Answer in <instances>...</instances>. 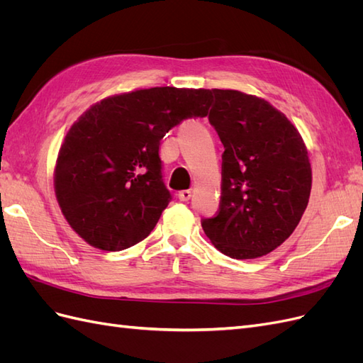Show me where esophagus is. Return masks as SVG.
<instances>
[{
    "label": "esophagus",
    "mask_w": 363,
    "mask_h": 363,
    "mask_svg": "<svg viewBox=\"0 0 363 363\" xmlns=\"http://www.w3.org/2000/svg\"><path fill=\"white\" fill-rule=\"evenodd\" d=\"M191 196H192V192L189 189H184V191L179 192V200L180 201H189Z\"/></svg>",
    "instance_id": "34e87169"
}]
</instances>
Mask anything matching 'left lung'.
Masks as SVG:
<instances>
[{"label": "left lung", "instance_id": "1", "mask_svg": "<svg viewBox=\"0 0 363 363\" xmlns=\"http://www.w3.org/2000/svg\"><path fill=\"white\" fill-rule=\"evenodd\" d=\"M208 123L224 145L219 211L201 221L232 259H256L286 240L309 203L312 169L291 121L262 98L212 89Z\"/></svg>", "mask_w": 363, "mask_h": 363}]
</instances>
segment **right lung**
Masks as SVG:
<instances>
[{
    "mask_svg": "<svg viewBox=\"0 0 363 363\" xmlns=\"http://www.w3.org/2000/svg\"><path fill=\"white\" fill-rule=\"evenodd\" d=\"M208 89L151 87L108 96L69 128L54 188L62 213L87 244L121 251L144 240L172 200L162 175L160 140L208 112Z\"/></svg>",
    "mask_w": 363,
    "mask_h": 363,
    "instance_id": "obj_1",
    "label": "right lung"
}]
</instances>
